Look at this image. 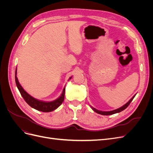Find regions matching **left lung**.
I'll return each instance as SVG.
<instances>
[{
  "label": "left lung",
  "instance_id": "1",
  "mask_svg": "<svg viewBox=\"0 0 153 153\" xmlns=\"http://www.w3.org/2000/svg\"><path fill=\"white\" fill-rule=\"evenodd\" d=\"M135 96H136V94L134 95V96L132 97V98L130 99V100H129V101H128V103H126L124 105H123V106H121V108H117V109H116V110H112V111H108V112H103V111H100V110H96V108H93V107H92V106H91V108H92V110H93L95 112L98 113V114H101V115H112V114H114L121 112V111L124 110V109H126V108L128 107V105H129V104H130V103L131 102L132 100H133V98H135Z\"/></svg>",
  "mask_w": 153,
  "mask_h": 153
}]
</instances>
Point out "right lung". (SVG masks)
I'll return each mask as SVG.
<instances>
[{
    "label": "right lung",
    "mask_w": 153,
    "mask_h": 153,
    "mask_svg": "<svg viewBox=\"0 0 153 153\" xmlns=\"http://www.w3.org/2000/svg\"><path fill=\"white\" fill-rule=\"evenodd\" d=\"M71 77L69 78V79H71ZM15 82L16 84L18 87V90H19L24 100L26 101V103L28 104L29 106H30L32 108H33L37 110L41 111V112H52V111L57 108L59 106L61 105L63 101L64 100V94H65V89L64 87L62 93L61 95V96L57 100H55L53 101H50V102H45V101H39L34 98L33 97L30 96L27 92L24 91L21 85L20 84L18 80V78L16 76V69L15 71Z\"/></svg>",
    "instance_id": "add662e5"
}]
</instances>
